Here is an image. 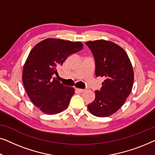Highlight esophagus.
<instances>
[{
	"instance_id": "1",
	"label": "esophagus",
	"mask_w": 155,
	"mask_h": 155,
	"mask_svg": "<svg viewBox=\"0 0 155 155\" xmlns=\"http://www.w3.org/2000/svg\"><path fill=\"white\" fill-rule=\"evenodd\" d=\"M76 90H77L78 92H79V93H84L85 91L84 89H81V88H76Z\"/></svg>"
}]
</instances>
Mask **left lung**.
<instances>
[{
    "label": "left lung",
    "instance_id": "8db88e82",
    "mask_svg": "<svg viewBox=\"0 0 155 155\" xmlns=\"http://www.w3.org/2000/svg\"><path fill=\"white\" fill-rule=\"evenodd\" d=\"M95 62V76L104 78L100 91L88 109L95 117H109L117 112L131 92L134 74L126 51L116 43L105 40L87 41Z\"/></svg>",
    "mask_w": 155,
    "mask_h": 155
}]
</instances>
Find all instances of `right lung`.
<instances>
[{"mask_svg":"<svg viewBox=\"0 0 155 155\" xmlns=\"http://www.w3.org/2000/svg\"><path fill=\"white\" fill-rule=\"evenodd\" d=\"M83 43L49 38L35 45L24 64L22 81L34 105L47 114H56L67 109L74 88L60 83L58 67L71 54L81 51Z\"/></svg>","mask_w":155,"mask_h":155,"instance_id":"1","label":"right lung"}]
</instances>
